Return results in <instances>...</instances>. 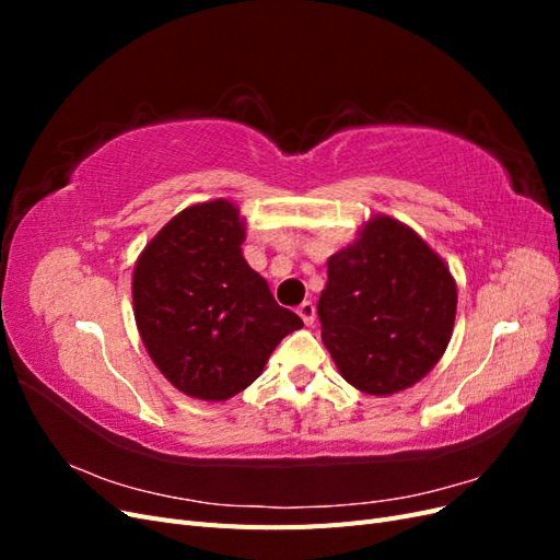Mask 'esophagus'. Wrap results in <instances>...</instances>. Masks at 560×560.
Returning <instances> with one entry per match:
<instances>
[{
  "instance_id": "esophagus-1",
  "label": "esophagus",
  "mask_w": 560,
  "mask_h": 560,
  "mask_svg": "<svg viewBox=\"0 0 560 560\" xmlns=\"http://www.w3.org/2000/svg\"><path fill=\"white\" fill-rule=\"evenodd\" d=\"M296 313H299V317L303 319V325H306V327H311L313 322H315V306H313V301H303L301 306L296 308Z\"/></svg>"
}]
</instances>
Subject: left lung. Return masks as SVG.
Returning <instances> with one entry per match:
<instances>
[{
    "label": "left lung",
    "instance_id": "8db88e82",
    "mask_svg": "<svg viewBox=\"0 0 560 560\" xmlns=\"http://www.w3.org/2000/svg\"><path fill=\"white\" fill-rule=\"evenodd\" d=\"M457 287L448 264L387 214L327 261L322 343L352 387L389 397L425 378L448 348Z\"/></svg>",
    "mask_w": 560,
    "mask_h": 560
}]
</instances>
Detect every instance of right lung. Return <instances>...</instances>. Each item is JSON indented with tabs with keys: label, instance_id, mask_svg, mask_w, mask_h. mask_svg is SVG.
I'll list each match as a JSON object with an SVG mask.
<instances>
[{
	"label": "right lung",
	"instance_id": "1",
	"mask_svg": "<svg viewBox=\"0 0 560 560\" xmlns=\"http://www.w3.org/2000/svg\"><path fill=\"white\" fill-rule=\"evenodd\" d=\"M245 219L226 198L184 208L132 270L142 343L179 393L226 401L261 376L270 352L303 327L243 257Z\"/></svg>",
	"mask_w": 560,
	"mask_h": 560
}]
</instances>
